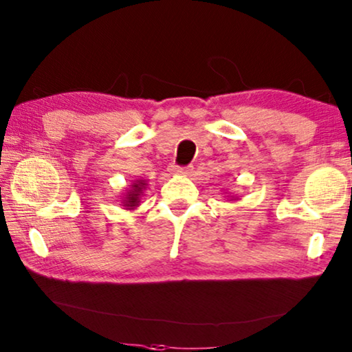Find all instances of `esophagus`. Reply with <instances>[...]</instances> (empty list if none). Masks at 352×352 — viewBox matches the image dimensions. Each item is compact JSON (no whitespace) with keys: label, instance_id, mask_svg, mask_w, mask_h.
I'll list each match as a JSON object with an SVG mask.
<instances>
[{"label":"esophagus","instance_id":"34e87169","mask_svg":"<svg viewBox=\"0 0 352 352\" xmlns=\"http://www.w3.org/2000/svg\"><path fill=\"white\" fill-rule=\"evenodd\" d=\"M191 166H170V172L172 174H178V175H190L191 174Z\"/></svg>","mask_w":352,"mask_h":352}]
</instances>
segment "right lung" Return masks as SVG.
Segmentation results:
<instances>
[{
    "label": "right lung",
    "instance_id": "right-lung-1",
    "mask_svg": "<svg viewBox=\"0 0 352 352\" xmlns=\"http://www.w3.org/2000/svg\"><path fill=\"white\" fill-rule=\"evenodd\" d=\"M146 186V183L144 180H138L131 185V190L126 192V197L123 201V206L128 207L129 210H133L139 206V197L142 196L144 188Z\"/></svg>",
    "mask_w": 352,
    "mask_h": 352
}]
</instances>
